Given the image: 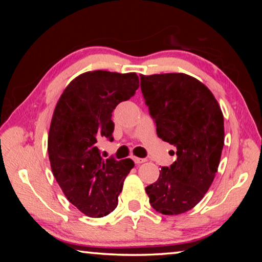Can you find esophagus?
<instances>
[{"label":"esophagus","mask_w":262,"mask_h":262,"mask_svg":"<svg viewBox=\"0 0 262 262\" xmlns=\"http://www.w3.org/2000/svg\"><path fill=\"white\" fill-rule=\"evenodd\" d=\"M133 161H134L136 165H140V164L145 162V159L144 158H139V157H133Z\"/></svg>","instance_id":"1"}]
</instances>
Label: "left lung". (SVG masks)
Segmentation results:
<instances>
[{"instance_id": "8db88e82", "label": "left lung", "mask_w": 262, "mask_h": 262, "mask_svg": "<svg viewBox=\"0 0 262 262\" xmlns=\"http://www.w3.org/2000/svg\"><path fill=\"white\" fill-rule=\"evenodd\" d=\"M141 90L159 139L174 145L177 159L145 187L163 215L192 209L209 189L224 145V120L206 85L186 74L140 75Z\"/></svg>"}]
</instances>
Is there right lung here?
<instances>
[{
	"label": "right lung",
	"instance_id": "right-lung-1",
	"mask_svg": "<svg viewBox=\"0 0 262 262\" xmlns=\"http://www.w3.org/2000/svg\"><path fill=\"white\" fill-rule=\"evenodd\" d=\"M139 89L135 73L96 70L79 75L61 95L48 134L52 172L70 203L89 217L108 215L127 174L130 158L104 159L99 144L112 142V112Z\"/></svg>",
	"mask_w": 262,
	"mask_h": 262
}]
</instances>
